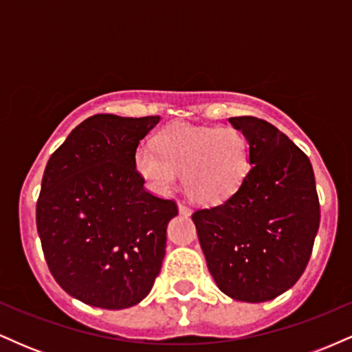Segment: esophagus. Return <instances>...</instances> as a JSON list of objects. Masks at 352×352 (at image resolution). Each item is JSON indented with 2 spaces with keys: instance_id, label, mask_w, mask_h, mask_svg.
<instances>
[{
  "instance_id": "34e87169",
  "label": "esophagus",
  "mask_w": 352,
  "mask_h": 352,
  "mask_svg": "<svg viewBox=\"0 0 352 352\" xmlns=\"http://www.w3.org/2000/svg\"><path fill=\"white\" fill-rule=\"evenodd\" d=\"M179 212L182 215H190V208L185 204H179Z\"/></svg>"
}]
</instances>
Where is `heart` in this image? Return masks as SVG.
I'll list each match as a JSON object with an SVG mask.
<instances>
[{
  "label": "heart",
  "instance_id": "obj_1",
  "mask_svg": "<svg viewBox=\"0 0 352 352\" xmlns=\"http://www.w3.org/2000/svg\"><path fill=\"white\" fill-rule=\"evenodd\" d=\"M252 165L250 140L233 125L173 124L140 144L134 168L152 192L168 193L182 175L185 193L201 205L225 201L241 187Z\"/></svg>",
  "mask_w": 352,
  "mask_h": 352
}]
</instances>
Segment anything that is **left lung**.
<instances>
[{
  "label": "left lung",
  "mask_w": 352,
  "mask_h": 352,
  "mask_svg": "<svg viewBox=\"0 0 352 352\" xmlns=\"http://www.w3.org/2000/svg\"><path fill=\"white\" fill-rule=\"evenodd\" d=\"M250 140L252 167L241 187L192 220L213 280L238 301L263 302L301 278L319 228L311 162L281 131L252 116L230 117Z\"/></svg>",
  "instance_id": "1"
}]
</instances>
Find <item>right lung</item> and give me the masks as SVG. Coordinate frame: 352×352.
<instances>
[{
	"label": "right lung",
	"mask_w": 352,
	"mask_h": 352,
	"mask_svg": "<svg viewBox=\"0 0 352 352\" xmlns=\"http://www.w3.org/2000/svg\"><path fill=\"white\" fill-rule=\"evenodd\" d=\"M159 119L92 116L47 160L36 204L43 253L60 288L86 305L134 306L160 272L179 207L148 192L134 168Z\"/></svg>",
	"instance_id": "1"
}]
</instances>
